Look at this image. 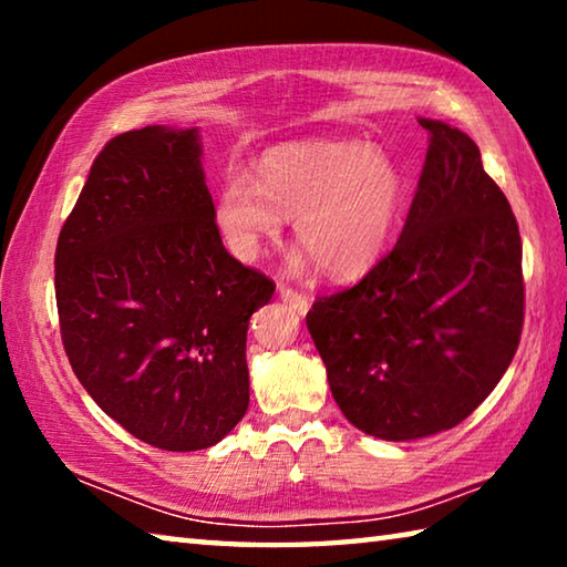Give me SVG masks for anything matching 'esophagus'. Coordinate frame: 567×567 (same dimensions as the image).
Here are the masks:
<instances>
[{
	"mask_svg": "<svg viewBox=\"0 0 567 567\" xmlns=\"http://www.w3.org/2000/svg\"><path fill=\"white\" fill-rule=\"evenodd\" d=\"M277 292H280L282 300H285L287 305H290L295 312L305 315L307 310H310V297H305L302 292L292 290V287H287V285H277Z\"/></svg>",
	"mask_w": 567,
	"mask_h": 567,
	"instance_id": "obj_1",
	"label": "esophagus"
}]
</instances>
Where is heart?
I'll return each instance as SVG.
<instances>
[{"label": "heart", "instance_id": "1", "mask_svg": "<svg viewBox=\"0 0 567 567\" xmlns=\"http://www.w3.org/2000/svg\"><path fill=\"white\" fill-rule=\"evenodd\" d=\"M408 179L395 159L350 140L295 142L257 162V179L229 172L213 217L229 252L255 260L280 239L285 217L301 249L295 267L318 262L332 280L372 270L392 245L405 213Z\"/></svg>", "mask_w": 567, "mask_h": 567}]
</instances>
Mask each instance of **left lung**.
Returning a JSON list of instances; mask_svg holds the SVG:
<instances>
[{
  "mask_svg": "<svg viewBox=\"0 0 567 567\" xmlns=\"http://www.w3.org/2000/svg\"><path fill=\"white\" fill-rule=\"evenodd\" d=\"M392 252L307 312L332 398L354 427L405 440L463 422L495 390L523 332V243L465 132L440 120Z\"/></svg>",
  "mask_w": 567,
  "mask_h": 567,
  "instance_id": "left-lung-1",
  "label": "left lung"
}]
</instances>
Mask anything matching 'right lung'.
<instances>
[{
    "mask_svg": "<svg viewBox=\"0 0 567 567\" xmlns=\"http://www.w3.org/2000/svg\"><path fill=\"white\" fill-rule=\"evenodd\" d=\"M197 127L110 140L56 239L54 290L76 380L137 440L217 445L249 405L247 328L275 282L223 245Z\"/></svg>",
    "mask_w": 567,
    "mask_h": 567,
    "instance_id": "add662e5",
    "label": "right lung"
}]
</instances>
